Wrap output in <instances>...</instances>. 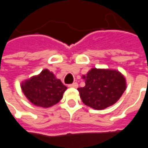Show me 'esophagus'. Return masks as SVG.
Here are the masks:
<instances>
[{"mask_svg": "<svg viewBox=\"0 0 148 148\" xmlns=\"http://www.w3.org/2000/svg\"><path fill=\"white\" fill-rule=\"evenodd\" d=\"M68 86L71 87V88H77V87H78V85H77V82H74V83L70 84Z\"/></svg>", "mask_w": 148, "mask_h": 148, "instance_id": "34e87169", "label": "esophagus"}]
</instances>
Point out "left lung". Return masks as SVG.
<instances>
[{
	"mask_svg": "<svg viewBox=\"0 0 148 148\" xmlns=\"http://www.w3.org/2000/svg\"><path fill=\"white\" fill-rule=\"evenodd\" d=\"M82 77L86 86L77 89L82 101L97 110L114 105L126 89L124 75L116 70L93 68Z\"/></svg>",
	"mask_w": 148,
	"mask_h": 148,
	"instance_id": "1",
	"label": "left lung"
}]
</instances>
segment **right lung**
Listing matches in <instances>:
<instances>
[{
    "instance_id": "obj_1",
    "label": "right lung",
    "mask_w": 148,
    "mask_h": 148,
    "mask_svg": "<svg viewBox=\"0 0 148 148\" xmlns=\"http://www.w3.org/2000/svg\"><path fill=\"white\" fill-rule=\"evenodd\" d=\"M23 93L33 105L49 108L62 99L67 87L48 70H43L21 84Z\"/></svg>"
}]
</instances>
